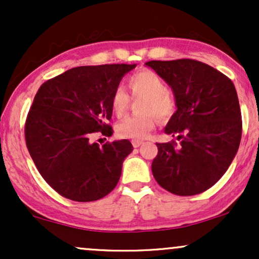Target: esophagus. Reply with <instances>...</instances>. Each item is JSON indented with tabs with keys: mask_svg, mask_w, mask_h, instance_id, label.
I'll use <instances>...</instances> for the list:
<instances>
[{
	"mask_svg": "<svg viewBox=\"0 0 259 259\" xmlns=\"http://www.w3.org/2000/svg\"><path fill=\"white\" fill-rule=\"evenodd\" d=\"M132 144H133V146L136 148V147H140V146H141V145L144 144V142H142V141H136V140H134V141L132 142Z\"/></svg>",
	"mask_w": 259,
	"mask_h": 259,
	"instance_id": "esophagus-1",
	"label": "esophagus"
}]
</instances>
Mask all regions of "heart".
<instances>
[{"mask_svg":"<svg viewBox=\"0 0 259 259\" xmlns=\"http://www.w3.org/2000/svg\"><path fill=\"white\" fill-rule=\"evenodd\" d=\"M129 88L134 96L145 97L142 102L144 115H133L123 119L115 126L117 135L121 139L144 140L156 126V115L160 119L170 117L175 108L173 96L169 94L167 82L152 70H141L129 79ZM130 97L121 86L113 92L111 107L117 117L127 111Z\"/></svg>","mask_w":259,"mask_h":259,"instance_id":"1","label":"heart"}]
</instances>
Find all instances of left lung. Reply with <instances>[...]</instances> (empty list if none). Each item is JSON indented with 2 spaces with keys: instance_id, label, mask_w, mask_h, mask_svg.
I'll return each mask as SVG.
<instances>
[{
  "instance_id": "1",
  "label": "left lung",
  "mask_w": 259,
  "mask_h": 259,
  "mask_svg": "<svg viewBox=\"0 0 259 259\" xmlns=\"http://www.w3.org/2000/svg\"><path fill=\"white\" fill-rule=\"evenodd\" d=\"M145 64L173 90L177 111L164 133L181 140L178 147L157 144L154 179L174 195L201 194L224 175L239 150L242 121L236 89L219 70L194 59Z\"/></svg>"
}]
</instances>
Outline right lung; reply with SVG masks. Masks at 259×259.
Returning <instances> with one entry per match:
<instances>
[{"mask_svg": "<svg viewBox=\"0 0 259 259\" xmlns=\"http://www.w3.org/2000/svg\"><path fill=\"white\" fill-rule=\"evenodd\" d=\"M136 64L84 65L47 80L38 89L25 123V141L38 173L65 198L91 202L117 186L129 140L99 146L92 133L111 136V100Z\"/></svg>", "mask_w": 259, "mask_h": 259, "instance_id": "1", "label": "right lung"}]
</instances>
